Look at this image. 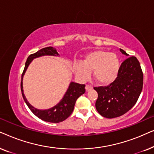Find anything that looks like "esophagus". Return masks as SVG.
<instances>
[{
	"label": "esophagus",
	"mask_w": 154,
	"mask_h": 154,
	"mask_svg": "<svg viewBox=\"0 0 154 154\" xmlns=\"http://www.w3.org/2000/svg\"><path fill=\"white\" fill-rule=\"evenodd\" d=\"M92 87L91 86H90V85H87L85 86V90H86V92H88V91H90V90H92Z\"/></svg>",
	"instance_id": "1"
}]
</instances>
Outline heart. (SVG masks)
Masks as SVG:
<instances>
[{"instance_id":"heart-1","label":"heart","mask_w":154,"mask_h":154,"mask_svg":"<svg viewBox=\"0 0 154 154\" xmlns=\"http://www.w3.org/2000/svg\"><path fill=\"white\" fill-rule=\"evenodd\" d=\"M121 62L116 54L103 50H94L84 57L81 63H74L73 70L75 76L85 81L93 71V78L101 85L113 83L119 75Z\"/></svg>"}]
</instances>
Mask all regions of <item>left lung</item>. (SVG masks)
Wrapping results in <instances>:
<instances>
[{
  "label": "left lung",
  "instance_id": "left-lung-1",
  "mask_svg": "<svg viewBox=\"0 0 154 154\" xmlns=\"http://www.w3.org/2000/svg\"><path fill=\"white\" fill-rule=\"evenodd\" d=\"M122 54L129 56L123 50ZM143 87V73L135 57H130L122 63L116 81L107 87L94 88L98 93L97 111L107 119L119 117L136 104Z\"/></svg>",
  "mask_w": 154,
  "mask_h": 154
}]
</instances>
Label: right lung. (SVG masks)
Masks as SVG:
<instances>
[{
  "label": "right lung",
  "instance_id": "right-lung-1",
  "mask_svg": "<svg viewBox=\"0 0 154 154\" xmlns=\"http://www.w3.org/2000/svg\"><path fill=\"white\" fill-rule=\"evenodd\" d=\"M43 56L59 57L60 54L57 52L55 48L52 47H47L38 50L34 54L29 55L26 62V64H25V67L22 75L21 90H22V97L24 98L25 103L33 114L44 121L57 123L66 120L73 112L77 99L85 93V85L71 82L64 97L60 101V102L57 103L56 105H54L52 108L48 109H38L35 108L28 102L24 95V90H23V77H24L26 71L33 60Z\"/></svg>",
  "mask_w": 154,
  "mask_h": 154
}]
</instances>
